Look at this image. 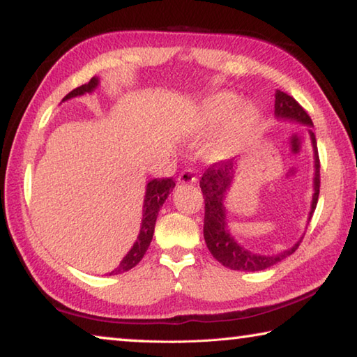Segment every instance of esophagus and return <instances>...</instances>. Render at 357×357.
I'll return each instance as SVG.
<instances>
[{
    "instance_id": "esophagus-1",
    "label": "esophagus",
    "mask_w": 357,
    "mask_h": 357,
    "mask_svg": "<svg viewBox=\"0 0 357 357\" xmlns=\"http://www.w3.org/2000/svg\"><path fill=\"white\" fill-rule=\"evenodd\" d=\"M178 181H179V184H193L197 181V178H195V174H193L190 168H185L184 172L179 173Z\"/></svg>"
}]
</instances>
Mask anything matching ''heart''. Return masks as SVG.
<instances>
[{
  "instance_id": "obj_1",
  "label": "heart",
  "mask_w": 357,
  "mask_h": 357,
  "mask_svg": "<svg viewBox=\"0 0 357 357\" xmlns=\"http://www.w3.org/2000/svg\"><path fill=\"white\" fill-rule=\"evenodd\" d=\"M238 102L239 98L236 94L228 91L217 93L204 99L193 113L192 129L198 134L215 129L229 118L208 149V154L213 159H225L236 153L245 135L257 124L258 112L255 105L243 102L237 107ZM234 106L237 108L234 109Z\"/></svg>"
}]
</instances>
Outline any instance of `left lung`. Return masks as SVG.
<instances>
[{"label": "left lung", "mask_w": 357, "mask_h": 357, "mask_svg": "<svg viewBox=\"0 0 357 357\" xmlns=\"http://www.w3.org/2000/svg\"><path fill=\"white\" fill-rule=\"evenodd\" d=\"M274 108L275 114L279 118H289L309 126L313 124L309 113L299 105L298 100L291 98V96H288L287 93H275ZM310 138L313 143V149H315V193H313L310 211L312 219V214L315 213L319 195V157L317 149V138L312 130ZM234 168H236V164L233 160L214 162V164H211L204 170L200 179V187L204 197V241H206V245L209 252L213 253V257L220 264L225 266V268L233 271H252V273L253 271H263L282 261L288 255H291L299 247L301 241L296 245H293V249L283 252L280 255L264 257L245 250L244 247H241L236 241L229 236L225 219V208H223V197H225V192L233 179Z\"/></svg>", "instance_id": "obj_1"}]
</instances>
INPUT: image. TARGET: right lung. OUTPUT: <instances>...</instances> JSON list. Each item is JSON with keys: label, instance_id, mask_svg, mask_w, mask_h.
Masks as SVG:
<instances>
[{"label": "right lung", "instance_id": "obj_1", "mask_svg": "<svg viewBox=\"0 0 357 357\" xmlns=\"http://www.w3.org/2000/svg\"><path fill=\"white\" fill-rule=\"evenodd\" d=\"M96 86H98V78L93 77L88 83H84V84H82V86L72 89V91L66 96L63 100L75 98V96H82L84 93H91ZM173 187H174L173 178H159V179L149 181L146 185V195H144L143 220H142L140 234H138V239L135 241V244L130 249V252L124 257V259L119 263L118 268L112 271L110 275L126 273V271L132 269L134 266L140 263V259L143 258L144 253H146L148 247L151 244V239H153L159 209L162 204H164V202L167 200V197L170 195Z\"/></svg>", "mask_w": 357, "mask_h": 357}]
</instances>
